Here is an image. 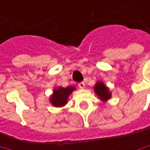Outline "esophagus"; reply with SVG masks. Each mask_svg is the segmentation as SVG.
<instances>
[{"instance_id":"esophagus-1","label":"esophagus","mask_w":150,"mask_h":150,"mask_svg":"<svg viewBox=\"0 0 150 150\" xmlns=\"http://www.w3.org/2000/svg\"><path fill=\"white\" fill-rule=\"evenodd\" d=\"M79 88H81V89H83L85 88V83L83 82H81V83H79Z\"/></svg>"}]
</instances>
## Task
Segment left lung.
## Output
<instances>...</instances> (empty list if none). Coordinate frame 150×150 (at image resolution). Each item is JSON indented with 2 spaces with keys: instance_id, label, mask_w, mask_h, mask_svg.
<instances>
[{
  "instance_id": "8db88e82",
  "label": "left lung",
  "mask_w": 150,
  "mask_h": 150,
  "mask_svg": "<svg viewBox=\"0 0 150 150\" xmlns=\"http://www.w3.org/2000/svg\"><path fill=\"white\" fill-rule=\"evenodd\" d=\"M94 91L98 98H100L103 102H107L112 97V92L109 88L102 81L96 82L94 86Z\"/></svg>"
}]
</instances>
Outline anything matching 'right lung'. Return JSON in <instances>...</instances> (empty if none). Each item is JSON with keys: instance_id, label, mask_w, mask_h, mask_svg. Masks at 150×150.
Listing matches in <instances>:
<instances>
[{"instance_id": "obj_1", "label": "right lung", "mask_w": 150, "mask_h": 150, "mask_svg": "<svg viewBox=\"0 0 150 150\" xmlns=\"http://www.w3.org/2000/svg\"><path fill=\"white\" fill-rule=\"evenodd\" d=\"M76 88L68 86L67 88L58 87L54 88L53 93L50 96V102L54 107L59 108L65 106L68 102V97Z\"/></svg>"}]
</instances>
